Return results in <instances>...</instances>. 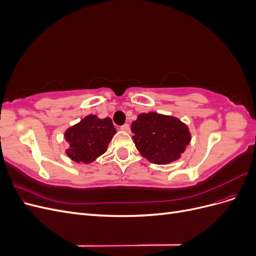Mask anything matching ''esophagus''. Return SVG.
I'll return each instance as SVG.
<instances>
[{
  "label": "esophagus",
  "mask_w": 256,
  "mask_h": 256,
  "mask_svg": "<svg viewBox=\"0 0 256 256\" xmlns=\"http://www.w3.org/2000/svg\"><path fill=\"white\" fill-rule=\"evenodd\" d=\"M120 130L124 131V132H129V131H130V127H129L128 124H125V125L120 127Z\"/></svg>",
  "instance_id": "34e87169"
}]
</instances>
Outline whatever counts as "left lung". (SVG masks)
Here are the masks:
<instances>
[{
  "label": "left lung",
  "mask_w": 256,
  "mask_h": 256,
  "mask_svg": "<svg viewBox=\"0 0 256 256\" xmlns=\"http://www.w3.org/2000/svg\"><path fill=\"white\" fill-rule=\"evenodd\" d=\"M132 140L142 156L154 164H168L182 157L191 141L188 126L175 116L141 113L131 124Z\"/></svg>",
  "instance_id": "1"
}]
</instances>
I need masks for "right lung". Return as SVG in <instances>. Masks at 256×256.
I'll return each mask as SVG.
<instances>
[{"instance_id": "add662e5", "label": "right lung", "mask_w": 256, "mask_h": 256, "mask_svg": "<svg viewBox=\"0 0 256 256\" xmlns=\"http://www.w3.org/2000/svg\"><path fill=\"white\" fill-rule=\"evenodd\" d=\"M116 134L110 118H99L97 115L85 116L78 124L64 132L68 143L67 156L76 164H88L104 154Z\"/></svg>"}]
</instances>
